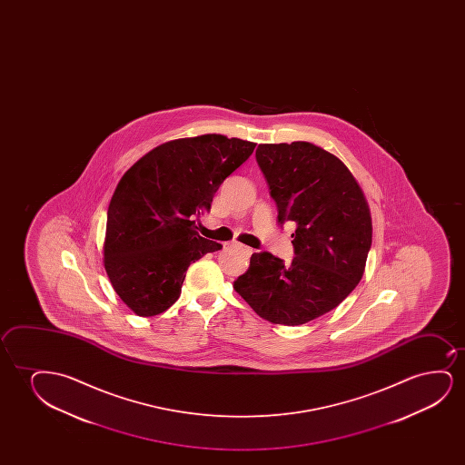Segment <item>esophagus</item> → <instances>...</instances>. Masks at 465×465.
<instances>
[{
    "mask_svg": "<svg viewBox=\"0 0 465 465\" xmlns=\"http://www.w3.org/2000/svg\"><path fill=\"white\" fill-rule=\"evenodd\" d=\"M232 248L240 249L242 254L251 255L252 254V249L248 248V246H244V244H240V242H233L232 244Z\"/></svg>",
    "mask_w": 465,
    "mask_h": 465,
    "instance_id": "34e87169",
    "label": "esophagus"
}]
</instances>
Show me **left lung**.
<instances>
[{"mask_svg": "<svg viewBox=\"0 0 465 465\" xmlns=\"http://www.w3.org/2000/svg\"><path fill=\"white\" fill-rule=\"evenodd\" d=\"M255 159L278 223H295V257L284 265L254 252L233 289L273 324H306L337 308L362 280L371 246L369 203L348 166L312 143L259 144Z\"/></svg>", "mask_w": 465, "mask_h": 465, "instance_id": "1", "label": "left lung"}]
</instances>
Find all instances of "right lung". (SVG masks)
<instances>
[{
	"instance_id": "obj_1",
	"label": "right lung",
	"mask_w": 465,
	"mask_h": 465,
	"mask_svg": "<svg viewBox=\"0 0 465 465\" xmlns=\"http://www.w3.org/2000/svg\"><path fill=\"white\" fill-rule=\"evenodd\" d=\"M254 147L216 134L168 141L122 176L109 203L103 262L132 312L143 318L166 312L192 262L223 249L198 235L195 219Z\"/></svg>"
}]
</instances>
